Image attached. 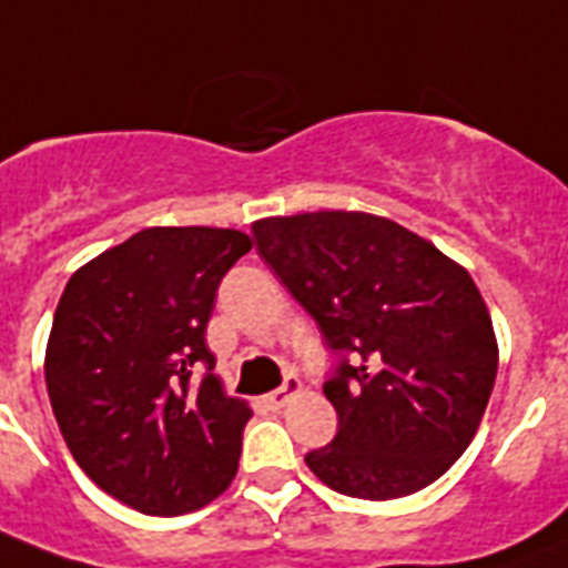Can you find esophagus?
<instances>
[{
    "label": "esophagus",
    "instance_id": "1",
    "mask_svg": "<svg viewBox=\"0 0 568 568\" xmlns=\"http://www.w3.org/2000/svg\"><path fill=\"white\" fill-rule=\"evenodd\" d=\"M300 393H303V384H300L297 378H288L285 381V387H280V389H274V393L265 395V404H268L271 409H283V407H288V402H292L294 395H300Z\"/></svg>",
    "mask_w": 568,
    "mask_h": 568
}]
</instances>
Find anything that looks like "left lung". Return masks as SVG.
Segmentation results:
<instances>
[{
    "instance_id": "obj_1",
    "label": "left lung",
    "mask_w": 568,
    "mask_h": 568,
    "mask_svg": "<svg viewBox=\"0 0 568 568\" xmlns=\"http://www.w3.org/2000/svg\"><path fill=\"white\" fill-rule=\"evenodd\" d=\"M251 231L341 355L323 384L337 436L306 456L312 474L357 499L436 483L476 436L497 381V337L468 271L373 213L271 216Z\"/></svg>"
}]
</instances>
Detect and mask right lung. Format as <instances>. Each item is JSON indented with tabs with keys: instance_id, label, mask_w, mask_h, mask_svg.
Instances as JSON below:
<instances>
[{
	"instance_id": "right-lung-1",
	"label": "right lung",
	"mask_w": 568,
	"mask_h": 568,
	"mask_svg": "<svg viewBox=\"0 0 568 568\" xmlns=\"http://www.w3.org/2000/svg\"><path fill=\"white\" fill-rule=\"evenodd\" d=\"M247 251L231 227H146L74 271L60 297L51 409L85 476L135 511H199L236 476L251 407L225 395L204 332Z\"/></svg>"
}]
</instances>
